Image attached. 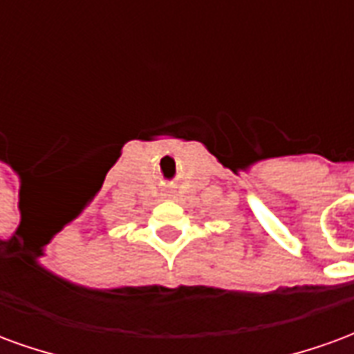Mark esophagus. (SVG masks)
Listing matches in <instances>:
<instances>
[{
    "instance_id": "1",
    "label": "esophagus",
    "mask_w": 354,
    "mask_h": 354,
    "mask_svg": "<svg viewBox=\"0 0 354 354\" xmlns=\"http://www.w3.org/2000/svg\"><path fill=\"white\" fill-rule=\"evenodd\" d=\"M170 197H172V192L170 189H162L161 199H170Z\"/></svg>"
}]
</instances>
